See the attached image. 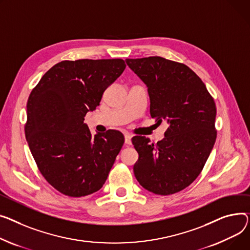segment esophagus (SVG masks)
I'll use <instances>...</instances> for the list:
<instances>
[{"label":"esophagus","instance_id":"obj_1","mask_svg":"<svg viewBox=\"0 0 250 250\" xmlns=\"http://www.w3.org/2000/svg\"><path fill=\"white\" fill-rule=\"evenodd\" d=\"M125 145H130V143H131V136L130 135H128V134L125 135Z\"/></svg>","mask_w":250,"mask_h":250}]
</instances>
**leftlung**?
Returning a JSON list of instances; mask_svg holds the SVG:
<instances>
[{
	"label": "left lung",
	"instance_id": "1",
	"mask_svg": "<svg viewBox=\"0 0 250 250\" xmlns=\"http://www.w3.org/2000/svg\"><path fill=\"white\" fill-rule=\"evenodd\" d=\"M125 62L147 86L152 118L158 125L168 123L165 138L157 144L142 136L132 138L139 154L135 176L157 195L178 193L200 175L215 144L214 99L185 64L160 56Z\"/></svg>",
	"mask_w": 250,
	"mask_h": 250
}]
</instances>
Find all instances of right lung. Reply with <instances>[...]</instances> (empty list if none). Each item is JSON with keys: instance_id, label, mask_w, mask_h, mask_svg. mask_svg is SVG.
Wrapping results in <instances>:
<instances>
[{"instance_id": "right-lung-1", "label": "right lung", "mask_w": 250, "mask_h": 250, "mask_svg": "<svg viewBox=\"0 0 250 250\" xmlns=\"http://www.w3.org/2000/svg\"><path fill=\"white\" fill-rule=\"evenodd\" d=\"M125 60H63L32 89L25 136L45 180L69 197L101 189L125 143L119 130L92 136L83 124L104 90L125 70Z\"/></svg>"}]
</instances>
